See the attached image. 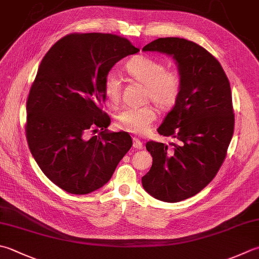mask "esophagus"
<instances>
[{"label":"esophagus","instance_id":"1","mask_svg":"<svg viewBox=\"0 0 259 259\" xmlns=\"http://www.w3.org/2000/svg\"><path fill=\"white\" fill-rule=\"evenodd\" d=\"M133 140H134V148H136V149H143V143H141V141L138 139V138H136V137H134L133 138Z\"/></svg>","mask_w":259,"mask_h":259}]
</instances>
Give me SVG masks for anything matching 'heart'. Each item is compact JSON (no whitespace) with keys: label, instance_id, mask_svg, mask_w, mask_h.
<instances>
[{"label":"heart","instance_id":"b5f03b06","mask_svg":"<svg viewBox=\"0 0 259 259\" xmlns=\"http://www.w3.org/2000/svg\"><path fill=\"white\" fill-rule=\"evenodd\" d=\"M125 70L137 82L146 85V98L160 109H169L180 99L183 79L177 70H167L166 65L148 56H137L125 65ZM103 92L111 103H118L122 93V82L118 74L109 73L103 82ZM156 119L150 105L124 106L115 114V125L131 134H145Z\"/></svg>","mask_w":259,"mask_h":259}]
</instances>
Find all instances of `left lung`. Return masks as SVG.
Instances as JSON below:
<instances>
[{"label":"left lung","mask_w":259,"mask_h":259,"mask_svg":"<svg viewBox=\"0 0 259 259\" xmlns=\"http://www.w3.org/2000/svg\"><path fill=\"white\" fill-rule=\"evenodd\" d=\"M143 52L171 56L183 89L158 134L177 143L148 141L153 165L141 182L155 199L180 202L199 193L214 179L234 135L230 83L220 63L207 50L183 38H159Z\"/></svg>","instance_id":"1"}]
</instances>
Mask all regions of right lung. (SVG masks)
Returning a JSON list of instances; mask_svg holds the SVG:
<instances>
[{
    "label": "right lung",
    "instance_id": "right-lung-1",
    "mask_svg": "<svg viewBox=\"0 0 259 259\" xmlns=\"http://www.w3.org/2000/svg\"><path fill=\"white\" fill-rule=\"evenodd\" d=\"M139 52L110 33H73L45 55L30 89L25 135L44 174L70 194L105 185L133 146L128 133H110L102 112L103 82L111 68ZM98 127V136L87 138Z\"/></svg>",
    "mask_w": 259,
    "mask_h": 259
}]
</instances>
